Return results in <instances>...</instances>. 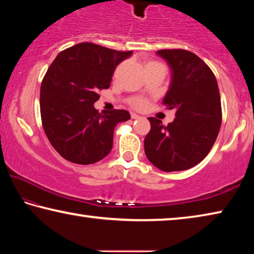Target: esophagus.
Wrapping results in <instances>:
<instances>
[{
    "label": "esophagus",
    "mask_w": 254,
    "mask_h": 254,
    "mask_svg": "<svg viewBox=\"0 0 254 254\" xmlns=\"http://www.w3.org/2000/svg\"><path fill=\"white\" fill-rule=\"evenodd\" d=\"M131 118H132V119H134V120H137V119H141V117H140V115H137V114H135V113H131Z\"/></svg>",
    "instance_id": "1"
}]
</instances>
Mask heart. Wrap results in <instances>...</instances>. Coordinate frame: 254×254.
Instances as JSON below:
<instances>
[{
	"mask_svg": "<svg viewBox=\"0 0 254 254\" xmlns=\"http://www.w3.org/2000/svg\"><path fill=\"white\" fill-rule=\"evenodd\" d=\"M153 64H158L156 62H147L145 63V67L147 66H150V65H153ZM145 103H147V101L144 100V98H134V100L131 101V105L133 107H135V109H141V107H143L145 105Z\"/></svg>",
	"mask_w": 254,
	"mask_h": 254,
	"instance_id": "1",
	"label": "heart"
}]
</instances>
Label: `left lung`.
<instances>
[{
  "mask_svg": "<svg viewBox=\"0 0 254 254\" xmlns=\"http://www.w3.org/2000/svg\"><path fill=\"white\" fill-rule=\"evenodd\" d=\"M157 54L173 71L162 104L176 110L168 126L149 118L151 124L144 139L149 161L162 171L191 168L207 156L218 135L222 106L217 80L198 56L184 49H162Z\"/></svg>",
  "mask_w": 254,
  "mask_h": 254,
  "instance_id": "left-lung-1",
  "label": "left lung"
}]
</instances>
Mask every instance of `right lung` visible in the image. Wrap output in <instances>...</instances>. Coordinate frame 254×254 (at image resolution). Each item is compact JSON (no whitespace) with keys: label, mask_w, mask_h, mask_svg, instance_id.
<instances>
[{"label":"right lung","mask_w":254,"mask_h":254,"mask_svg":"<svg viewBox=\"0 0 254 254\" xmlns=\"http://www.w3.org/2000/svg\"><path fill=\"white\" fill-rule=\"evenodd\" d=\"M132 51L81 42L60 51L40 88V114L47 137L60 156L78 165L102 160L113 145L117 124L130 120L124 110L103 111L95 103L110 87L115 68Z\"/></svg>","instance_id":"right-lung-1"}]
</instances>
